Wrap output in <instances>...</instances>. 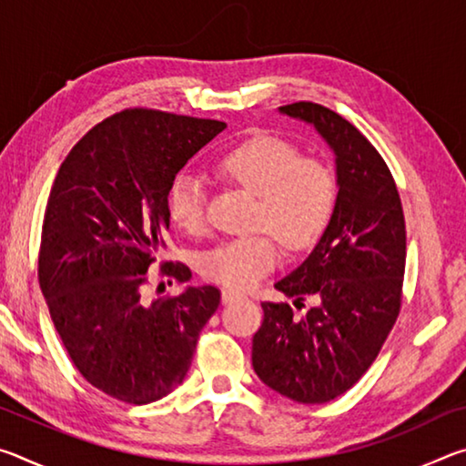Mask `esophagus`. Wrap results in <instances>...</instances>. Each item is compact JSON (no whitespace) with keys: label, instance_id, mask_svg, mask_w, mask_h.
<instances>
[{"label":"esophagus","instance_id":"obj_1","mask_svg":"<svg viewBox=\"0 0 466 466\" xmlns=\"http://www.w3.org/2000/svg\"><path fill=\"white\" fill-rule=\"evenodd\" d=\"M238 298H242V294H240V291H236V289H224L222 291V302L224 304H230V302H234V299H238Z\"/></svg>","mask_w":466,"mask_h":466}]
</instances>
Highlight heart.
<instances>
[{
	"instance_id": "b5f03b06",
	"label": "heart",
	"mask_w": 466,
	"mask_h": 466,
	"mask_svg": "<svg viewBox=\"0 0 466 466\" xmlns=\"http://www.w3.org/2000/svg\"><path fill=\"white\" fill-rule=\"evenodd\" d=\"M218 170L258 197L255 228L261 232L218 242L199 261L203 278L232 289H247L273 271L281 244L289 250L312 248L333 222L337 178L319 157H302L289 141L255 136L219 157ZM168 216L180 230L205 228V187L191 170L172 178Z\"/></svg>"
}]
</instances>
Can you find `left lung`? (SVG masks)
Instances as JSON below:
<instances>
[{"label": "left lung", "instance_id": "left-lung-1", "mask_svg": "<svg viewBox=\"0 0 466 466\" xmlns=\"http://www.w3.org/2000/svg\"><path fill=\"white\" fill-rule=\"evenodd\" d=\"M283 115L312 123L337 162V209L309 258L275 283L319 299L302 317L286 302H263L252 337V368L283 397L327 403L374 364L403 302L407 232L403 203L384 157L341 115L317 102H291Z\"/></svg>", "mask_w": 466, "mask_h": 466}]
</instances>
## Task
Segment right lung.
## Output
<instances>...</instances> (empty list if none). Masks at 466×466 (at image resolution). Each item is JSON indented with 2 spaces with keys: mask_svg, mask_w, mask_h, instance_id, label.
I'll return each instance as SVG.
<instances>
[{
  "mask_svg": "<svg viewBox=\"0 0 466 466\" xmlns=\"http://www.w3.org/2000/svg\"><path fill=\"white\" fill-rule=\"evenodd\" d=\"M226 129L224 121L125 108L92 127L59 167L46 201L38 283L53 325L86 380L108 397L147 405L185 380L214 286L144 298L147 269L167 248L168 188ZM185 283V263H160Z\"/></svg>",
  "mask_w": 466,
  "mask_h": 466,
  "instance_id": "add662e5",
  "label": "right lung"
}]
</instances>
